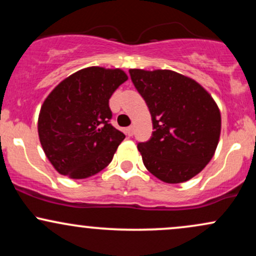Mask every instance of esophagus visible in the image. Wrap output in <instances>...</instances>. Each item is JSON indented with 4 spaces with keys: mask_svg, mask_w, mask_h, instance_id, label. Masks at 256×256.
Listing matches in <instances>:
<instances>
[{
    "mask_svg": "<svg viewBox=\"0 0 256 256\" xmlns=\"http://www.w3.org/2000/svg\"><path fill=\"white\" fill-rule=\"evenodd\" d=\"M125 132L128 137H131L132 134H134V126H128V128H126Z\"/></svg>",
    "mask_w": 256,
    "mask_h": 256,
    "instance_id": "1",
    "label": "esophagus"
}]
</instances>
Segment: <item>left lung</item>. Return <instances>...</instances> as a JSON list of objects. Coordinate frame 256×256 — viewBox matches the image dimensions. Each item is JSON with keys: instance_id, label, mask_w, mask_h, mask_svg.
I'll use <instances>...</instances> for the list:
<instances>
[{"instance_id": "left-lung-1", "label": "left lung", "mask_w": 256, "mask_h": 256, "mask_svg": "<svg viewBox=\"0 0 256 256\" xmlns=\"http://www.w3.org/2000/svg\"><path fill=\"white\" fill-rule=\"evenodd\" d=\"M152 116L150 140L140 142L143 164L170 184L195 177L213 158L222 118L212 96L192 78L168 70H130Z\"/></svg>"}]
</instances>
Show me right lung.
<instances>
[{
  "instance_id": "right-lung-1",
  "label": "right lung",
  "mask_w": 256,
  "mask_h": 256,
  "mask_svg": "<svg viewBox=\"0 0 256 256\" xmlns=\"http://www.w3.org/2000/svg\"><path fill=\"white\" fill-rule=\"evenodd\" d=\"M126 80L122 70L88 67L49 94L40 108L38 134L58 173L83 179L110 165L125 138L110 124V98Z\"/></svg>"
}]
</instances>
